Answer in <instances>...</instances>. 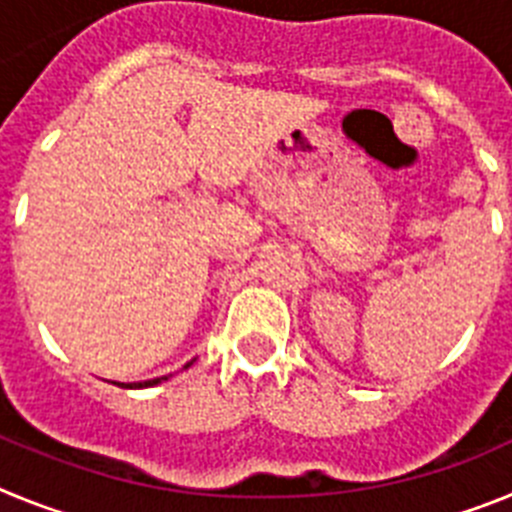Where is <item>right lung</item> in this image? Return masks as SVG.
Instances as JSON below:
<instances>
[{
	"label": "right lung",
	"mask_w": 512,
	"mask_h": 512,
	"mask_svg": "<svg viewBox=\"0 0 512 512\" xmlns=\"http://www.w3.org/2000/svg\"><path fill=\"white\" fill-rule=\"evenodd\" d=\"M189 366V364H187ZM166 377H156V379H148V382H135V384H122V382H117V387H130V390H133V387H153V384H158V382H164Z\"/></svg>",
	"instance_id": "obj_1"
}]
</instances>
